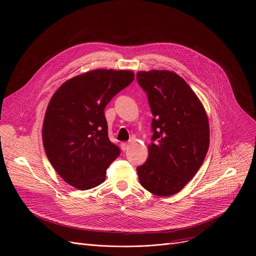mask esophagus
<instances>
[{
	"label": "esophagus",
	"mask_w": 256,
	"mask_h": 256,
	"mask_svg": "<svg viewBox=\"0 0 256 256\" xmlns=\"http://www.w3.org/2000/svg\"><path fill=\"white\" fill-rule=\"evenodd\" d=\"M120 146H122V150L124 152H126V150H128V148H130V144H128V142H122Z\"/></svg>",
	"instance_id": "obj_1"
}]
</instances>
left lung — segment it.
Segmentation results:
<instances>
[{
    "mask_svg": "<svg viewBox=\"0 0 256 256\" xmlns=\"http://www.w3.org/2000/svg\"><path fill=\"white\" fill-rule=\"evenodd\" d=\"M152 114L146 162L136 168L140 185L160 197L180 192L193 179L209 148V122L188 83L168 70L138 71Z\"/></svg>",
    "mask_w": 256,
    "mask_h": 256,
    "instance_id": "left-lung-1",
    "label": "left lung"
}]
</instances>
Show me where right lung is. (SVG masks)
Returning <instances> with one entry per match:
<instances>
[{
	"label": "right lung",
	"instance_id": "right-lung-1",
	"mask_svg": "<svg viewBox=\"0 0 256 256\" xmlns=\"http://www.w3.org/2000/svg\"><path fill=\"white\" fill-rule=\"evenodd\" d=\"M134 78L130 70L96 69L65 81L47 106L42 140L59 176L78 190L106 180L120 148L108 138L104 108Z\"/></svg>",
	"mask_w": 256,
	"mask_h": 256
}]
</instances>
